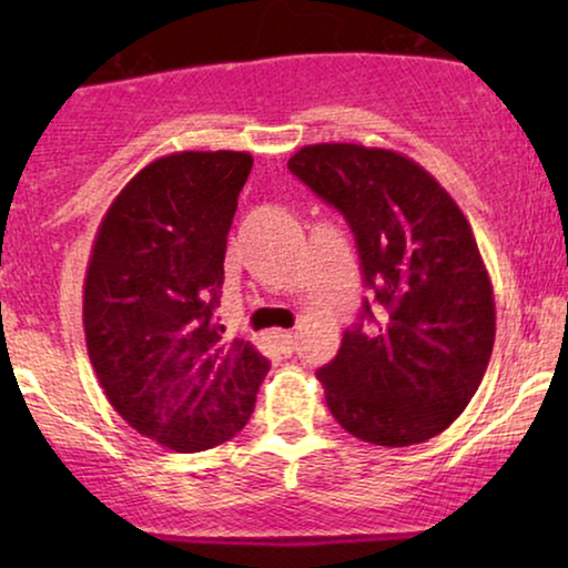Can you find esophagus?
<instances>
[{
	"label": "esophagus",
	"instance_id": "34e87169",
	"mask_svg": "<svg viewBox=\"0 0 568 568\" xmlns=\"http://www.w3.org/2000/svg\"><path fill=\"white\" fill-rule=\"evenodd\" d=\"M274 338H276V344L282 346L284 354L294 352V333L292 331H274Z\"/></svg>",
	"mask_w": 568,
	"mask_h": 568
}]
</instances>
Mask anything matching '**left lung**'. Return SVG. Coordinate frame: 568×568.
I'll return each instance as SVG.
<instances>
[{
	"label": "left lung",
	"mask_w": 568,
	"mask_h": 568,
	"mask_svg": "<svg viewBox=\"0 0 568 568\" xmlns=\"http://www.w3.org/2000/svg\"><path fill=\"white\" fill-rule=\"evenodd\" d=\"M290 170L346 216L379 313L377 331L354 325L317 369L333 418L379 447L437 437L476 395L496 336L494 286L463 209L383 146L307 144ZM362 317L375 321L369 302Z\"/></svg>",
	"instance_id": "left-lung-1"
}]
</instances>
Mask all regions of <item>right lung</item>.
<instances>
[{"label":"right lung","mask_w":568,"mask_h":568,"mask_svg":"<svg viewBox=\"0 0 568 568\" xmlns=\"http://www.w3.org/2000/svg\"><path fill=\"white\" fill-rule=\"evenodd\" d=\"M247 152H173L139 170L100 222L82 323L105 398L131 429L201 453L243 429L268 359L214 323Z\"/></svg>","instance_id":"right-lung-1"}]
</instances>
